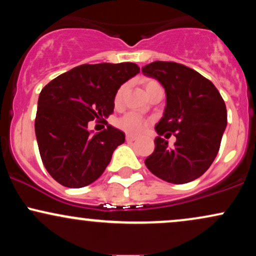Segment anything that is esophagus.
<instances>
[{
    "instance_id": "obj_1",
    "label": "esophagus",
    "mask_w": 256,
    "mask_h": 256,
    "mask_svg": "<svg viewBox=\"0 0 256 256\" xmlns=\"http://www.w3.org/2000/svg\"><path fill=\"white\" fill-rule=\"evenodd\" d=\"M136 136H132V134H128V136H126V140H128V142H134V140H136Z\"/></svg>"
}]
</instances>
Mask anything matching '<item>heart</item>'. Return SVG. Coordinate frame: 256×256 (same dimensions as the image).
<instances>
[{
    "instance_id": "b5f03b06",
    "label": "heart",
    "mask_w": 256,
    "mask_h": 256,
    "mask_svg": "<svg viewBox=\"0 0 256 256\" xmlns=\"http://www.w3.org/2000/svg\"><path fill=\"white\" fill-rule=\"evenodd\" d=\"M155 85H160L158 82L152 80V79H148V80L144 82V88L146 91L152 89ZM122 94H124V86H120L118 91L116 92V96H114V104L118 106L122 102ZM116 125L118 126L120 130H122L126 134H140L146 128V126L148 125V120L142 118L140 116H138L137 113H134V112H130V113H126L125 116H122V118L116 120Z\"/></svg>"
}]
</instances>
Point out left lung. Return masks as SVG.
<instances>
[{
    "instance_id": "8db88e82",
    "label": "left lung",
    "mask_w": 256,
    "mask_h": 256,
    "mask_svg": "<svg viewBox=\"0 0 256 256\" xmlns=\"http://www.w3.org/2000/svg\"><path fill=\"white\" fill-rule=\"evenodd\" d=\"M166 91V108L155 126L158 136H176L174 146L155 138V149L144 164L152 174L173 184L201 177L218 154L228 124L226 106L210 79L172 61H154L142 67Z\"/></svg>"
}]
</instances>
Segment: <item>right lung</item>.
I'll return each mask as SVG.
<instances>
[{"instance_id":"obj_1","label":"right lung","mask_w":256,"mask_h":256,"mask_svg":"<svg viewBox=\"0 0 256 256\" xmlns=\"http://www.w3.org/2000/svg\"><path fill=\"white\" fill-rule=\"evenodd\" d=\"M140 72L134 62L80 64L43 88L38 98L34 131L46 170L58 183L83 188L95 182L110 164L125 134L113 126L96 135L89 121L108 124L120 85Z\"/></svg>"}]
</instances>
